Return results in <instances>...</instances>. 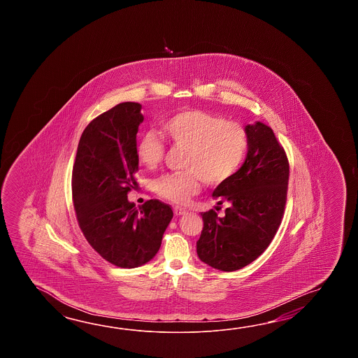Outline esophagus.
Here are the masks:
<instances>
[{"label": "esophagus", "mask_w": 358, "mask_h": 358, "mask_svg": "<svg viewBox=\"0 0 358 358\" xmlns=\"http://www.w3.org/2000/svg\"><path fill=\"white\" fill-rule=\"evenodd\" d=\"M187 213L184 208H182V207H176L174 208V213H176V216H182V215H184V213Z\"/></svg>", "instance_id": "esophagus-1"}]
</instances>
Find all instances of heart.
<instances>
[{
  "mask_svg": "<svg viewBox=\"0 0 358 358\" xmlns=\"http://www.w3.org/2000/svg\"><path fill=\"white\" fill-rule=\"evenodd\" d=\"M161 131L171 145L185 147V173L160 176L155 182L157 194L176 205H184L196 194L202 179L213 185L225 182L242 165L248 150V136L238 122H225L201 110H182L166 117ZM138 160L150 170L165 156V143L155 131L138 141Z\"/></svg>",
  "mask_w": 358,
  "mask_h": 358,
  "instance_id": "obj_1",
  "label": "heart"
}]
</instances>
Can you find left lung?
Wrapping results in <instances>:
<instances>
[{
	"mask_svg": "<svg viewBox=\"0 0 358 358\" xmlns=\"http://www.w3.org/2000/svg\"><path fill=\"white\" fill-rule=\"evenodd\" d=\"M243 165L213 190L224 216L201 213L203 229L197 242L202 262L220 271H236L262 255L282 222L289 164L274 131L264 122L248 124Z\"/></svg>",
	"mask_w": 358,
	"mask_h": 358,
	"instance_id": "left-lung-1",
	"label": "left lung"
}]
</instances>
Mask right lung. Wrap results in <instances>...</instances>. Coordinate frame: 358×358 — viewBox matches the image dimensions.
I'll list each match as a JSON object with an SVG mask.
<instances>
[{
    "instance_id": "right-lung-1",
    "label": "right lung",
    "mask_w": 358,
    "mask_h": 358,
    "mask_svg": "<svg viewBox=\"0 0 358 358\" xmlns=\"http://www.w3.org/2000/svg\"><path fill=\"white\" fill-rule=\"evenodd\" d=\"M142 105L122 102L93 119L78 145L73 201L85 239L115 266L134 268L156 256L173 210L159 199L139 208L129 202L138 171V127Z\"/></svg>"
}]
</instances>
